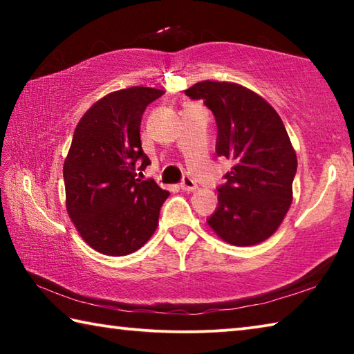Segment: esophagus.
Returning a JSON list of instances; mask_svg holds the SVG:
<instances>
[{"instance_id":"34e87169","label":"esophagus","mask_w":354,"mask_h":354,"mask_svg":"<svg viewBox=\"0 0 354 354\" xmlns=\"http://www.w3.org/2000/svg\"><path fill=\"white\" fill-rule=\"evenodd\" d=\"M196 187H198V185H196V183H195L194 179H192L190 176H185V178L183 179L181 189H183L184 192H194Z\"/></svg>"}]
</instances>
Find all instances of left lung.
Segmentation results:
<instances>
[{"label":"left lung","mask_w":354,"mask_h":354,"mask_svg":"<svg viewBox=\"0 0 354 354\" xmlns=\"http://www.w3.org/2000/svg\"><path fill=\"white\" fill-rule=\"evenodd\" d=\"M203 100L217 122V156L232 160L207 218L220 239L236 247L270 237L292 205L297 154L278 112L234 82L201 81L185 91Z\"/></svg>","instance_id":"left-lung-1"}]
</instances>
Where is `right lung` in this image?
Masks as SVG:
<instances>
[{
  "label": "right lung",
  "mask_w": 354,
  "mask_h": 354,
  "mask_svg": "<svg viewBox=\"0 0 354 354\" xmlns=\"http://www.w3.org/2000/svg\"><path fill=\"white\" fill-rule=\"evenodd\" d=\"M164 91L129 87L98 100L75 129L64 162L67 212L93 250L124 256L145 245L170 194L137 178L149 165L140 142L147 106Z\"/></svg>",
  "instance_id": "obj_1"
}]
</instances>
